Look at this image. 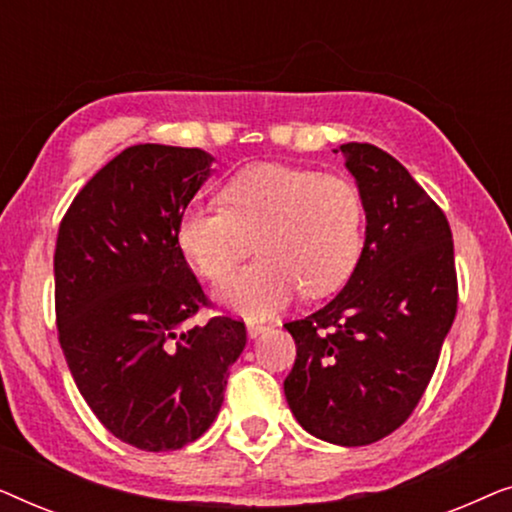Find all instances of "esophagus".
Listing matches in <instances>:
<instances>
[{
  "mask_svg": "<svg viewBox=\"0 0 512 512\" xmlns=\"http://www.w3.org/2000/svg\"><path fill=\"white\" fill-rule=\"evenodd\" d=\"M265 324H258V321H249L247 324V333H249V338H256V335H261L263 331H265Z\"/></svg>",
  "mask_w": 512,
  "mask_h": 512,
  "instance_id": "esophagus-1",
  "label": "esophagus"
}]
</instances>
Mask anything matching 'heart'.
<instances>
[{
    "label": "heart",
    "mask_w": 512,
    "mask_h": 512,
    "mask_svg": "<svg viewBox=\"0 0 512 512\" xmlns=\"http://www.w3.org/2000/svg\"><path fill=\"white\" fill-rule=\"evenodd\" d=\"M223 207L191 205L177 244L207 279L226 277L251 249L261 258L216 296L244 317H268L303 289L326 296L349 277L361 251L363 200L342 174L291 165H251L221 188Z\"/></svg>",
    "instance_id": "heart-1"
}]
</instances>
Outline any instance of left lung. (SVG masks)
Wrapping results in <instances>:
<instances>
[{
  "label": "left lung",
  "mask_w": 512,
  "mask_h": 512,
  "mask_svg": "<svg viewBox=\"0 0 512 512\" xmlns=\"http://www.w3.org/2000/svg\"><path fill=\"white\" fill-rule=\"evenodd\" d=\"M340 151L366 209V244L331 303L284 324L296 340L284 394L312 436L359 447L394 433L422 401L459 286L450 223L429 193L373 144Z\"/></svg>",
  "instance_id": "1"
}]
</instances>
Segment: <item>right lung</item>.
Wrapping results in <instances>:
<instances>
[{
    "mask_svg": "<svg viewBox=\"0 0 512 512\" xmlns=\"http://www.w3.org/2000/svg\"><path fill=\"white\" fill-rule=\"evenodd\" d=\"M202 149L137 144L76 193L55 242V321L67 366L104 429L137 450L198 440L219 415L242 319L209 307L177 244L179 216L209 177Z\"/></svg>",
    "mask_w": 512,
    "mask_h": 512,
    "instance_id": "obj_1",
    "label": "right lung"
}]
</instances>
